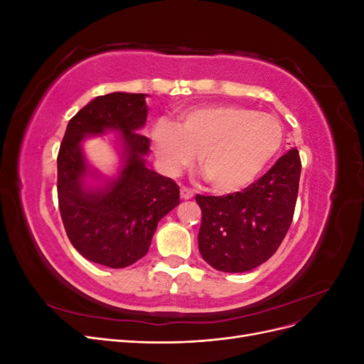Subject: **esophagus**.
<instances>
[{"mask_svg":"<svg viewBox=\"0 0 364 364\" xmlns=\"http://www.w3.org/2000/svg\"><path fill=\"white\" fill-rule=\"evenodd\" d=\"M193 196H194V190L188 188V186H181V197H182V199L188 200V199H191Z\"/></svg>","mask_w":364,"mask_h":364,"instance_id":"esophagus-1","label":"esophagus"}]
</instances>
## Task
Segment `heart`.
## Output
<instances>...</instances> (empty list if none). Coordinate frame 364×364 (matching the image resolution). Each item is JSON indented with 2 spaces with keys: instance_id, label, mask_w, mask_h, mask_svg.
<instances>
[{
  "instance_id": "1",
  "label": "heart",
  "mask_w": 364,
  "mask_h": 364,
  "mask_svg": "<svg viewBox=\"0 0 364 364\" xmlns=\"http://www.w3.org/2000/svg\"><path fill=\"white\" fill-rule=\"evenodd\" d=\"M162 168L179 174L199 151V165L217 191L245 188L278 155L284 142L279 119L237 105L200 106L179 115V126L159 119L151 129Z\"/></svg>"
}]
</instances>
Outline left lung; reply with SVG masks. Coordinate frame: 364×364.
<instances>
[{"instance_id": "left-lung-1", "label": "left lung", "mask_w": 364, "mask_h": 364, "mask_svg": "<svg viewBox=\"0 0 364 364\" xmlns=\"http://www.w3.org/2000/svg\"><path fill=\"white\" fill-rule=\"evenodd\" d=\"M301 156L296 149L243 191L196 196L202 209L199 250L220 272L241 273L266 262L291 225L299 191Z\"/></svg>"}]
</instances>
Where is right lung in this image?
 Segmentation results:
<instances>
[{
  "label": "right lung",
  "mask_w": 364,
  "mask_h": 364,
  "mask_svg": "<svg viewBox=\"0 0 364 364\" xmlns=\"http://www.w3.org/2000/svg\"><path fill=\"white\" fill-rule=\"evenodd\" d=\"M144 94L112 92L94 98L68 123L58 155V200L63 228L82 257L123 269L146 255L159 220L179 205V186L146 167L150 139L136 132L146 124ZM106 128L124 132L127 162L105 192H86L87 171L80 142Z\"/></svg>",
  "instance_id": "right-lung-1"
}]
</instances>
